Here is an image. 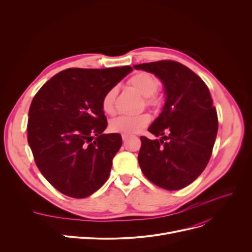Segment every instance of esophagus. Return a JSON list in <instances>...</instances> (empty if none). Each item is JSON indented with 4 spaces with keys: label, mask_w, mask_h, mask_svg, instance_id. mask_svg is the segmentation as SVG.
<instances>
[{
    "label": "esophagus",
    "mask_w": 252,
    "mask_h": 252,
    "mask_svg": "<svg viewBox=\"0 0 252 252\" xmlns=\"http://www.w3.org/2000/svg\"><path fill=\"white\" fill-rule=\"evenodd\" d=\"M122 138H123V140H124V141H125V142H126V140H127V138H128V136H126V135H123V136H122Z\"/></svg>",
    "instance_id": "34e87169"
}]
</instances>
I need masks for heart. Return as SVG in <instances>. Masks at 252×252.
<instances>
[{
	"mask_svg": "<svg viewBox=\"0 0 252 252\" xmlns=\"http://www.w3.org/2000/svg\"><path fill=\"white\" fill-rule=\"evenodd\" d=\"M128 84L135 88L145 98V104L148 107L156 109L160 106V98L156 94L159 86L158 79L151 73L139 71L131 75ZM116 88H111L105 93L101 100V108L106 114H113L115 111L114 102L116 97ZM150 115L148 113H141L138 115H122L112 119L110 129L113 133L122 135H134L146 127L150 123Z\"/></svg>",
	"mask_w": 252,
	"mask_h": 252,
	"instance_id": "obj_1",
	"label": "heart"
}]
</instances>
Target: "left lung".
<instances>
[{"instance_id":"1","label":"left lung","mask_w":252,"mask_h":252,"mask_svg":"<svg viewBox=\"0 0 252 252\" xmlns=\"http://www.w3.org/2000/svg\"><path fill=\"white\" fill-rule=\"evenodd\" d=\"M161 79L166 102L148 130L160 140L141 137L138 161L144 176L165 190H180L206 167L218 133V114L205 83L173 60L135 65Z\"/></svg>"}]
</instances>
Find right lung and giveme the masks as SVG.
<instances>
[{
	"label": "right lung",
	"instance_id": "right-lung-1",
	"mask_svg": "<svg viewBox=\"0 0 252 252\" xmlns=\"http://www.w3.org/2000/svg\"><path fill=\"white\" fill-rule=\"evenodd\" d=\"M131 70L68 68L33 97L28 141L37 168L62 194L86 198L107 181L123 140L119 134H102L108 124L101 100Z\"/></svg>",
	"mask_w": 252,
	"mask_h": 252
}]
</instances>
